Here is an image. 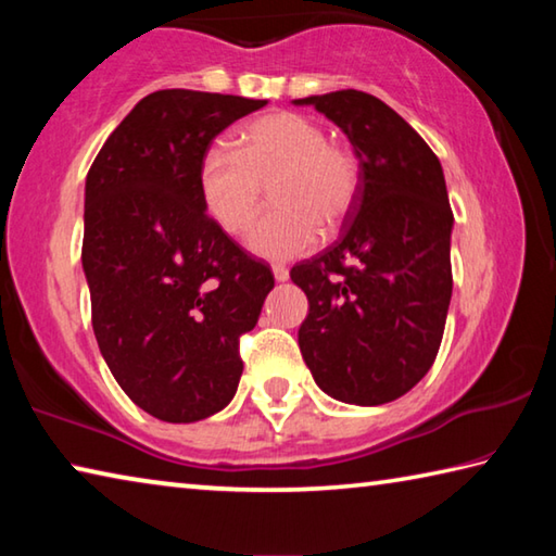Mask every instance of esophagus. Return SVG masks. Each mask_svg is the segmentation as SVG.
Segmentation results:
<instances>
[{
	"mask_svg": "<svg viewBox=\"0 0 556 556\" xmlns=\"http://www.w3.org/2000/svg\"><path fill=\"white\" fill-rule=\"evenodd\" d=\"M271 275H275L277 281H287L289 279V269L285 265H271Z\"/></svg>",
	"mask_w": 556,
	"mask_h": 556,
	"instance_id": "1",
	"label": "esophagus"
}]
</instances>
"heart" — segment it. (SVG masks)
Listing matches in <instances>:
<instances>
[{"label": "heart", "instance_id": "b5f03b06", "mask_svg": "<svg viewBox=\"0 0 556 556\" xmlns=\"http://www.w3.org/2000/svg\"><path fill=\"white\" fill-rule=\"evenodd\" d=\"M269 184L275 203L248 235L260 257L287 260L314 248L318 235L333 230L351 213L361 168L351 149L328 142L318 122L296 112H271L238 135V152L225 142L205 149L199 191L205 213L228 235L244 232Z\"/></svg>", "mask_w": 556, "mask_h": 556}]
</instances>
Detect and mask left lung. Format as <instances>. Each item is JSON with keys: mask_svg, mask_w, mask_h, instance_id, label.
Listing matches in <instances>:
<instances>
[{"mask_svg": "<svg viewBox=\"0 0 556 556\" xmlns=\"http://www.w3.org/2000/svg\"><path fill=\"white\" fill-rule=\"evenodd\" d=\"M294 105L341 127L361 168L341 238L291 269L308 299L299 348L326 394L378 407L425 378L444 336L454 287L444 172L425 139L368 92Z\"/></svg>", "mask_w": 556, "mask_h": 556, "instance_id": "obj_1", "label": "left lung"}]
</instances>
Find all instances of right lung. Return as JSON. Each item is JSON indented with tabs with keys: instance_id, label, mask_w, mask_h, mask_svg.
<instances>
[{
	"instance_id": "right-lung-1",
	"label": "right lung",
	"mask_w": 556,
	"mask_h": 556,
	"mask_svg": "<svg viewBox=\"0 0 556 556\" xmlns=\"http://www.w3.org/2000/svg\"><path fill=\"white\" fill-rule=\"evenodd\" d=\"M267 100L199 90L142 98L86 178L92 331L110 372L147 414L188 425L228 407L240 336L275 287L203 208L199 166L225 127Z\"/></svg>"
}]
</instances>
